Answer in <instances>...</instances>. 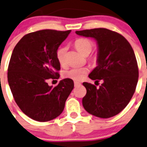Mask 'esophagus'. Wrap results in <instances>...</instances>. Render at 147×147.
I'll list each match as a JSON object with an SVG mask.
<instances>
[{"label": "esophagus", "mask_w": 147, "mask_h": 147, "mask_svg": "<svg viewBox=\"0 0 147 147\" xmlns=\"http://www.w3.org/2000/svg\"><path fill=\"white\" fill-rule=\"evenodd\" d=\"M74 84H75V86H80V84H81V83L79 82L75 81V82H74Z\"/></svg>", "instance_id": "obj_1"}]
</instances>
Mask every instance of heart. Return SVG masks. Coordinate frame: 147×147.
<instances>
[{"mask_svg":"<svg viewBox=\"0 0 147 147\" xmlns=\"http://www.w3.org/2000/svg\"><path fill=\"white\" fill-rule=\"evenodd\" d=\"M75 46L78 51L84 55H87L92 52L94 44L91 40L86 38H78L75 41ZM66 53H67L66 46H62L59 48L56 52L57 60L62 66H64L66 63ZM88 72H89V68L87 67H72L64 72V77L74 81H80L85 78Z\"/></svg>","mask_w":147,"mask_h":147,"instance_id":"heart-1","label":"heart"}]
</instances>
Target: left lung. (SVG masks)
I'll return each mask as SVG.
<instances>
[{"mask_svg":"<svg viewBox=\"0 0 147 147\" xmlns=\"http://www.w3.org/2000/svg\"><path fill=\"white\" fill-rule=\"evenodd\" d=\"M75 33L96 41L97 66L89 78L103 81L98 87L83 83L86 89L83 107L98 118L114 116L126 107L135 92L139 71L133 49L124 36L108 29H86Z\"/></svg>","mask_w":147,"mask_h":147,"instance_id":"1","label":"left lung"}]
</instances>
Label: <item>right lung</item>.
<instances>
[{
    "instance_id": "obj_1",
    "label": "right lung",
    "mask_w": 147,
    "mask_h": 147,
    "mask_svg": "<svg viewBox=\"0 0 147 147\" xmlns=\"http://www.w3.org/2000/svg\"><path fill=\"white\" fill-rule=\"evenodd\" d=\"M70 32L44 29L27 34L12 53L7 69L10 90L21 111L36 121L59 116L74 88L73 81L68 78L55 87L47 83L50 78L59 77L56 52Z\"/></svg>"
}]
</instances>
